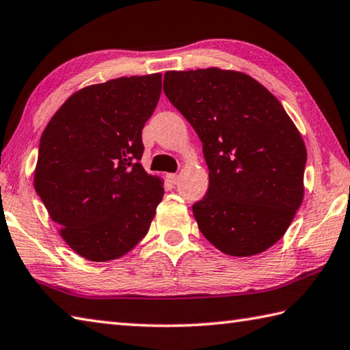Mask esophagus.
Here are the masks:
<instances>
[{
  "mask_svg": "<svg viewBox=\"0 0 350 350\" xmlns=\"http://www.w3.org/2000/svg\"><path fill=\"white\" fill-rule=\"evenodd\" d=\"M168 180L173 183V185H176L177 180H179V176H177V174H168Z\"/></svg>",
  "mask_w": 350,
  "mask_h": 350,
  "instance_id": "1",
  "label": "esophagus"
}]
</instances>
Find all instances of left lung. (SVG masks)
Wrapping results in <instances>:
<instances>
[{"mask_svg": "<svg viewBox=\"0 0 350 350\" xmlns=\"http://www.w3.org/2000/svg\"><path fill=\"white\" fill-rule=\"evenodd\" d=\"M163 92L203 142L209 188L193 214L229 256L270 249L304 202L306 147L269 89L241 71H167Z\"/></svg>", "mask_w": 350, "mask_h": 350, "instance_id": "left-lung-1", "label": "left lung"}]
</instances>
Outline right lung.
<instances>
[{"instance_id":"add662e5","label":"right lung","mask_w":350,"mask_h":350,"mask_svg":"<svg viewBox=\"0 0 350 350\" xmlns=\"http://www.w3.org/2000/svg\"><path fill=\"white\" fill-rule=\"evenodd\" d=\"M161 91V72L85 86L40 136L34 189L62 239L88 261L124 256L147 235L162 202V177L139 162L142 127Z\"/></svg>"}]
</instances>
